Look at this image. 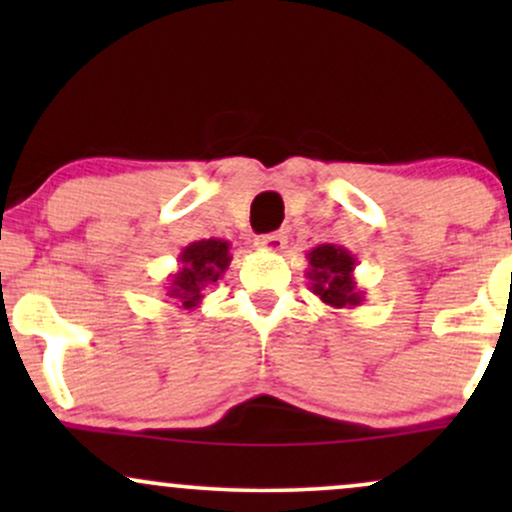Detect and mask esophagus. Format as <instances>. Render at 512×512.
<instances>
[{
    "mask_svg": "<svg viewBox=\"0 0 512 512\" xmlns=\"http://www.w3.org/2000/svg\"><path fill=\"white\" fill-rule=\"evenodd\" d=\"M289 243V236L286 233H264V236L255 238V245L260 250H269V252H281Z\"/></svg>",
    "mask_w": 512,
    "mask_h": 512,
    "instance_id": "esophagus-1",
    "label": "esophagus"
}]
</instances>
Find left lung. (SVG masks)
<instances>
[{"mask_svg": "<svg viewBox=\"0 0 512 512\" xmlns=\"http://www.w3.org/2000/svg\"><path fill=\"white\" fill-rule=\"evenodd\" d=\"M310 289L322 303L337 310H351L363 303V291L354 279L356 257L342 245L322 243L308 252Z\"/></svg>", "mask_w": 512, "mask_h": 512, "instance_id": "left-lung-1", "label": "left lung"}]
</instances>
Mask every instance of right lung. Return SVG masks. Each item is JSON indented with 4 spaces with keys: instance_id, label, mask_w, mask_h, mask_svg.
I'll return each mask as SVG.
<instances>
[{
    "instance_id": "add662e5",
    "label": "right lung",
    "mask_w": 512,
    "mask_h": 512,
    "mask_svg": "<svg viewBox=\"0 0 512 512\" xmlns=\"http://www.w3.org/2000/svg\"><path fill=\"white\" fill-rule=\"evenodd\" d=\"M231 243L221 238L195 240L178 255V272L168 276L166 296L182 310H195L202 303V289L216 284L231 264Z\"/></svg>"
}]
</instances>
